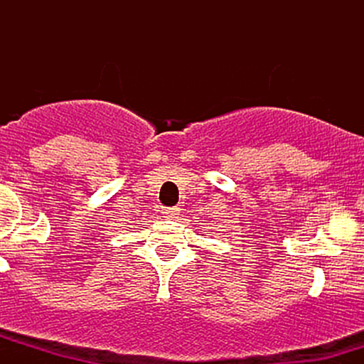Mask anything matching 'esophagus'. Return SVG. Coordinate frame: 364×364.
Instances as JSON below:
<instances>
[{"label":"esophagus","mask_w":364,"mask_h":364,"mask_svg":"<svg viewBox=\"0 0 364 364\" xmlns=\"http://www.w3.org/2000/svg\"><path fill=\"white\" fill-rule=\"evenodd\" d=\"M164 215L168 219H174V217L179 215V208H164Z\"/></svg>","instance_id":"34e87169"}]
</instances>
